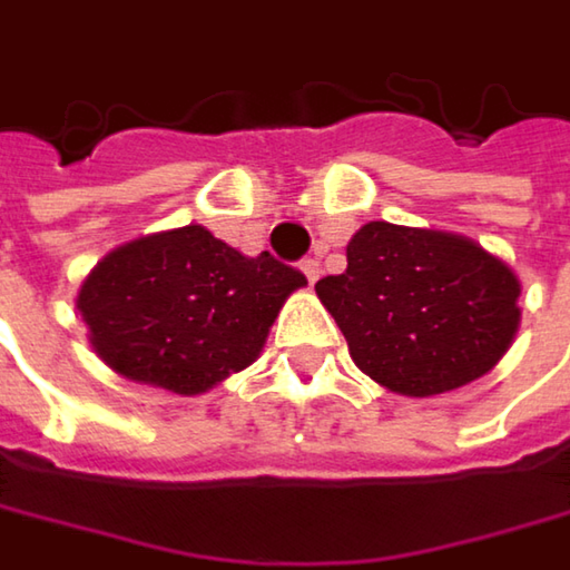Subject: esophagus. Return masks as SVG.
<instances>
[{
    "label": "esophagus",
    "mask_w": 570,
    "mask_h": 570,
    "mask_svg": "<svg viewBox=\"0 0 570 570\" xmlns=\"http://www.w3.org/2000/svg\"><path fill=\"white\" fill-rule=\"evenodd\" d=\"M299 271L306 274V281H309V284H316V281H320V261H316V257H306V261L299 264Z\"/></svg>",
    "instance_id": "34e87169"
}]
</instances>
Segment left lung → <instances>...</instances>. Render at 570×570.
<instances>
[{"label": "left lung", "mask_w": 570, "mask_h": 570, "mask_svg": "<svg viewBox=\"0 0 570 570\" xmlns=\"http://www.w3.org/2000/svg\"><path fill=\"white\" fill-rule=\"evenodd\" d=\"M316 293L379 385L431 397L483 379L519 330V277L463 234L368 222Z\"/></svg>", "instance_id": "left-lung-1"}]
</instances>
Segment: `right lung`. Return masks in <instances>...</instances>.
Returning <instances> with one entry per match:
<instances>
[{
    "mask_svg": "<svg viewBox=\"0 0 570 570\" xmlns=\"http://www.w3.org/2000/svg\"><path fill=\"white\" fill-rule=\"evenodd\" d=\"M306 284L267 250L244 257L202 225L110 250L80 284L94 352L124 379L202 394L247 368L293 289Z\"/></svg>",
    "mask_w": 570,
    "mask_h": 570,
    "instance_id": "right-lung-1",
    "label": "right lung"
}]
</instances>
